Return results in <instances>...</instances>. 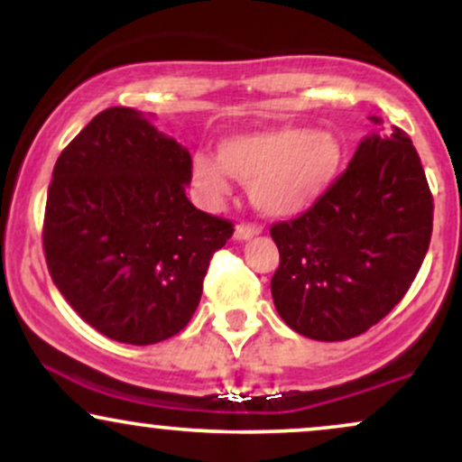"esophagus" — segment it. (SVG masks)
<instances>
[{"label":"esophagus","instance_id":"esophagus-1","mask_svg":"<svg viewBox=\"0 0 462 462\" xmlns=\"http://www.w3.org/2000/svg\"><path fill=\"white\" fill-rule=\"evenodd\" d=\"M261 235V226L256 224H238L235 230V236L238 241H249V238Z\"/></svg>","mask_w":462,"mask_h":462}]
</instances>
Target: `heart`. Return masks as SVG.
Wrapping results in <instances>:
<instances>
[{
    "label": "heart",
    "mask_w": 462,
    "mask_h": 462,
    "mask_svg": "<svg viewBox=\"0 0 462 462\" xmlns=\"http://www.w3.org/2000/svg\"><path fill=\"white\" fill-rule=\"evenodd\" d=\"M217 160L220 162L201 153L193 158V182L204 198H226L230 176L247 184L252 201L264 215L293 217L332 189L346 152L330 130L284 125L226 139Z\"/></svg>",
    "instance_id": "b5f03b06"
}]
</instances>
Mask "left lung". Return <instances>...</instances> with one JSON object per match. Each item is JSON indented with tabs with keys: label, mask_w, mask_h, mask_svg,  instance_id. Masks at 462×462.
Wrapping results in <instances>:
<instances>
[{
	"label": "left lung",
	"mask_w": 462,
	"mask_h": 462,
	"mask_svg": "<svg viewBox=\"0 0 462 462\" xmlns=\"http://www.w3.org/2000/svg\"><path fill=\"white\" fill-rule=\"evenodd\" d=\"M380 124V119L371 116ZM432 193L404 130L360 141L347 169L306 213L272 226L278 315L301 337L346 341L400 304L426 258Z\"/></svg>",
	"instance_id": "left-lung-1"
}]
</instances>
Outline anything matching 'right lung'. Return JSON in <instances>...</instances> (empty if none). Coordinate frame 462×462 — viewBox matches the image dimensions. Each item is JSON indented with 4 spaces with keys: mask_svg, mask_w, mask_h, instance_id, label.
Listing matches in <instances>:
<instances>
[{
    "mask_svg": "<svg viewBox=\"0 0 462 462\" xmlns=\"http://www.w3.org/2000/svg\"><path fill=\"white\" fill-rule=\"evenodd\" d=\"M193 161L141 113L93 116L54 164L43 219L51 280L104 337L152 346L198 309L204 275L235 224L187 198Z\"/></svg>",
    "mask_w": 462,
    "mask_h": 462,
    "instance_id": "add662e5",
    "label": "right lung"
}]
</instances>
